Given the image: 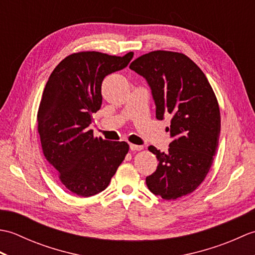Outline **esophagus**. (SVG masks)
<instances>
[{"mask_svg":"<svg viewBox=\"0 0 255 255\" xmlns=\"http://www.w3.org/2000/svg\"><path fill=\"white\" fill-rule=\"evenodd\" d=\"M129 147H130V150H132V151H141L143 149L142 145H137V144H132V143H130Z\"/></svg>","mask_w":255,"mask_h":255,"instance_id":"34e87169","label":"esophagus"}]
</instances>
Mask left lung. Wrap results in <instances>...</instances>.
Instances as JSON below:
<instances>
[{
	"instance_id": "left-lung-1",
	"label": "left lung",
	"mask_w": 255,
	"mask_h": 255,
	"mask_svg": "<svg viewBox=\"0 0 255 255\" xmlns=\"http://www.w3.org/2000/svg\"><path fill=\"white\" fill-rule=\"evenodd\" d=\"M131 70L147 80L155 117L170 115L173 138L166 153L148 148L159 161L145 183L156 196L173 200L193 193L214 161L220 133L217 97L202 70L181 52L155 50L133 60Z\"/></svg>"
}]
</instances>
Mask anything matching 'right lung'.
<instances>
[{"mask_svg":"<svg viewBox=\"0 0 255 255\" xmlns=\"http://www.w3.org/2000/svg\"><path fill=\"white\" fill-rule=\"evenodd\" d=\"M132 57L133 52H75L46 83L37 114L42 152L59 181L78 196L104 191L129 151L127 142L94 137L89 126L102 105L103 80L127 67Z\"/></svg>","mask_w":255,"mask_h":255,"instance_id":"1","label":"right lung"}]
</instances>
